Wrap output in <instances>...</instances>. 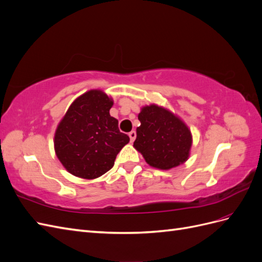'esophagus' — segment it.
Masks as SVG:
<instances>
[{"label": "esophagus", "mask_w": 262, "mask_h": 262, "mask_svg": "<svg viewBox=\"0 0 262 262\" xmlns=\"http://www.w3.org/2000/svg\"><path fill=\"white\" fill-rule=\"evenodd\" d=\"M129 137H130L131 142H133L134 140H136V138H137V132H136V131H131V132L129 133Z\"/></svg>", "instance_id": "34e87169"}]
</instances>
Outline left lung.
I'll return each mask as SVG.
<instances>
[{"mask_svg": "<svg viewBox=\"0 0 262 262\" xmlns=\"http://www.w3.org/2000/svg\"><path fill=\"white\" fill-rule=\"evenodd\" d=\"M133 146L154 168L168 170L187 162L192 145L188 125L170 110L152 104L141 108Z\"/></svg>", "mask_w": 262, "mask_h": 262, "instance_id": "1", "label": "left lung"}]
</instances>
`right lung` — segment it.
<instances>
[{
	"label": "right lung",
	"mask_w": 262,
	"mask_h": 262,
	"mask_svg": "<svg viewBox=\"0 0 262 262\" xmlns=\"http://www.w3.org/2000/svg\"><path fill=\"white\" fill-rule=\"evenodd\" d=\"M114 105L100 90L78 96L54 133V150L64 168L72 175L95 179L113 168L117 154L130 138L120 132L118 120L109 114Z\"/></svg>",
	"instance_id": "right-lung-1"
}]
</instances>
